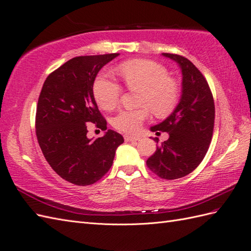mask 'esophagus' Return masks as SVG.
Returning a JSON list of instances; mask_svg holds the SVG:
<instances>
[{"label":"esophagus","instance_id":"1","mask_svg":"<svg viewBox=\"0 0 251 251\" xmlns=\"http://www.w3.org/2000/svg\"><path fill=\"white\" fill-rule=\"evenodd\" d=\"M124 139H125V141H127V142H130V141H138V140H140V138H139V137H136V136H128V135L124 136Z\"/></svg>","mask_w":251,"mask_h":251}]
</instances>
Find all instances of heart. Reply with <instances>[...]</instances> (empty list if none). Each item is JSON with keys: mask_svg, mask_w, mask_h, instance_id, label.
I'll return each instance as SVG.
<instances>
[{"mask_svg": "<svg viewBox=\"0 0 251 251\" xmlns=\"http://www.w3.org/2000/svg\"><path fill=\"white\" fill-rule=\"evenodd\" d=\"M119 73L129 90L140 92L138 104L141 108L123 110L112 119L116 129L127 133L137 132L149 119L150 110L164 118L174 111L180 98V86L169 77L168 69L150 60H132L121 64ZM122 89L106 75H99L93 85V94L99 107L114 109L120 101Z\"/></svg>", "mask_w": 251, "mask_h": 251, "instance_id": "heart-1", "label": "heart"}]
</instances>
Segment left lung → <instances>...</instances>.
<instances>
[{
  "mask_svg": "<svg viewBox=\"0 0 251 251\" xmlns=\"http://www.w3.org/2000/svg\"><path fill=\"white\" fill-rule=\"evenodd\" d=\"M179 64L183 91L176 110L151 130L159 135L169 132V139L157 147L147 166L157 176L176 179L188 176L201 164L212 141L215 104L212 91L202 73L186 57L162 53ZM158 143V138H154Z\"/></svg>",
  "mask_w": 251,
  "mask_h": 251,
  "instance_id": "obj_1",
  "label": "left lung"
}]
</instances>
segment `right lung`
Returning <instances> with one entry per match:
<instances>
[{"mask_svg": "<svg viewBox=\"0 0 251 251\" xmlns=\"http://www.w3.org/2000/svg\"><path fill=\"white\" fill-rule=\"evenodd\" d=\"M118 55L74 57L47 77L39 94L35 118L38 144L50 167L72 184L87 186L100 179L124 142L122 135L111 129L94 141L86 137L91 123L107 129L93 84L102 66Z\"/></svg>", "mask_w": 251, "mask_h": 251, "instance_id": "add662e5", "label": "right lung"}]
</instances>
